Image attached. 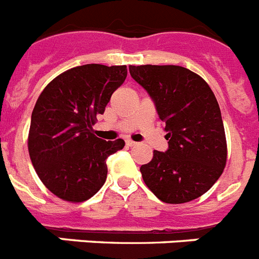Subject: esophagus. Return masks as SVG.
<instances>
[{"mask_svg": "<svg viewBox=\"0 0 259 259\" xmlns=\"http://www.w3.org/2000/svg\"><path fill=\"white\" fill-rule=\"evenodd\" d=\"M125 144H127V146H135L137 143H135V141H132V140H127L125 141Z\"/></svg>", "mask_w": 259, "mask_h": 259, "instance_id": "1", "label": "esophagus"}]
</instances>
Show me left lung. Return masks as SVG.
<instances>
[{
	"instance_id": "8db88e82",
	"label": "left lung",
	"mask_w": 259,
	"mask_h": 259,
	"mask_svg": "<svg viewBox=\"0 0 259 259\" xmlns=\"http://www.w3.org/2000/svg\"><path fill=\"white\" fill-rule=\"evenodd\" d=\"M130 74L154 102L168 140L154 150L141 175L161 201L196 200L219 179L227 161L221 109L207 83L182 66H130Z\"/></svg>"
}]
</instances>
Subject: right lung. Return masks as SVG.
Instances as JSON below:
<instances>
[{"mask_svg":"<svg viewBox=\"0 0 259 259\" xmlns=\"http://www.w3.org/2000/svg\"><path fill=\"white\" fill-rule=\"evenodd\" d=\"M127 77V66H77L53 79L32 111L29 157L38 178L57 197L83 202L107 176L106 159L124 140L93 135L96 116Z\"/></svg>","mask_w":259,"mask_h":259,"instance_id":"right-lung-1","label":"right lung"}]
</instances>
